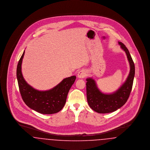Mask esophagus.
<instances>
[{"instance_id":"esophagus-1","label":"esophagus","mask_w":150,"mask_h":150,"mask_svg":"<svg viewBox=\"0 0 150 150\" xmlns=\"http://www.w3.org/2000/svg\"><path fill=\"white\" fill-rule=\"evenodd\" d=\"M86 71L85 70H81L78 72V77L79 78H84L86 77Z\"/></svg>"}]
</instances>
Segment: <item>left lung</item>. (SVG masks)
I'll list each match as a JSON object with an SVG mask.
<instances>
[{"mask_svg": "<svg viewBox=\"0 0 150 150\" xmlns=\"http://www.w3.org/2000/svg\"><path fill=\"white\" fill-rule=\"evenodd\" d=\"M121 49L125 51L130 65V72L125 83L116 92L105 94L100 91L95 80L86 79V97L88 105L94 111L100 114L112 112L122 107L127 101L131 92L135 74L134 62L125 45L118 42Z\"/></svg>", "mask_w": 150, "mask_h": 150, "instance_id": "obj_1", "label": "left lung"}]
</instances>
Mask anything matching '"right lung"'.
I'll return each instance as SVG.
<instances>
[{"mask_svg": "<svg viewBox=\"0 0 150 150\" xmlns=\"http://www.w3.org/2000/svg\"><path fill=\"white\" fill-rule=\"evenodd\" d=\"M25 50L17 67V78L22 98L30 108L42 114H53L64 107L70 89L75 81L76 76L64 79L50 90L40 91L30 86L22 74L21 64Z\"/></svg>", "mask_w": 150, "mask_h": 150, "instance_id": "obj_1", "label": "right lung"}]
</instances>
